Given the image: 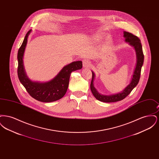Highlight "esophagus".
Segmentation results:
<instances>
[{"instance_id": "esophagus-1", "label": "esophagus", "mask_w": 159, "mask_h": 159, "mask_svg": "<svg viewBox=\"0 0 159 159\" xmlns=\"http://www.w3.org/2000/svg\"><path fill=\"white\" fill-rule=\"evenodd\" d=\"M90 66H91V62L88 60L86 59L83 60V66L84 67H86V68L89 67Z\"/></svg>"}]
</instances>
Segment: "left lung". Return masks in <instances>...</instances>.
<instances>
[{"instance_id":"left-lung-1","label":"left lung","mask_w":159,"mask_h":159,"mask_svg":"<svg viewBox=\"0 0 159 159\" xmlns=\"http://www.w3.org/2000/svg\"><path fill=\"white\" fill-rule=\"evenodd\" d=\"M123 36L125 38V42H128L129 45L132 46L136 52V67L134 70V74L132 75V80L130 83H129L123 91L120 92L113 94L110 95H105L99 93L97 90L93 86V80L95 79V74L93 71L92 73V78L91 80V90L92 93H93V96L95 98L98 99L100 101L104 102H114L121 101L122 99L125 98L133 90V89L136 86L139 82L140 75H141V68L143 65L144 62V56L143 51L142 45L141 43V40L136 36L129 33L127 31L123 32Z\"/></svg>"}]
</instances>
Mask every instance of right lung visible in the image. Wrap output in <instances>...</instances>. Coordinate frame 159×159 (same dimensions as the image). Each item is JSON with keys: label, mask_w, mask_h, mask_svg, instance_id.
I'll return each mask as SVG.
<instances>
[{"label": "right lung", "mask_w": 159, "mask_h": 159, "mask_svg": "<svg viewBox=\"0 0 159 159\" xmlns=\"http://www.w3.org/2000/svg\"><path fill=\"white\" fill-rule=\"evenodd\" d=\"M31 30L29 31L18 52V76L26 91L33 98L43 102H51L62 98L68 89L71 73L82 68V61H74L64 66L58 74L51 80L40 83L33 82L27 76L24 66L23 56L27 42L28 36Z\"/></svg>", "instance_id": "1"}]
</instances>
